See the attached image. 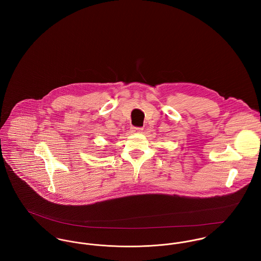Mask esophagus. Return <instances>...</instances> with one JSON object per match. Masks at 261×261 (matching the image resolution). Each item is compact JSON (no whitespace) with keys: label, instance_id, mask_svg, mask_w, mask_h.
<instances>
[{"label":"esophagus","instance_id":"obj_1","mask_svg":"<svg viewBox=\"0 0 261 261\" xmlns=\"http://www.w3.org/2000/svg\"><path fill=\"white\" fill-rule=\"evenodd\" d=\"M143 129H144L143 127H137V126L132 127V132H134V133H142Z\"/></svg>","mask_w":261,"mask_h":261}]
</instances>
